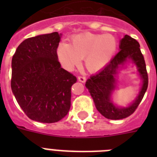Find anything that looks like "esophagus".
Here are the masks:
<instances>
[{"instance_id": "1", "label": "esophagus", "mask_w": 157, "mask_h": 157, "mask_svg": "<svg viewBox=\"0 0 157 157\" xmlns=\"http://www.w3.org/2000/svg\"><path fill=\"white\" fill-rule=\"evenodd\" d=\"M77 79H78L79 81H81V82H82V83L86 82V77L84 76H79L78 77H77Z\"/></svg>"}]
</instances>
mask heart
<instances>
[{
    "mask_svg": "<svg viewBox=\"0 0 157 157\" xmlns=\"http://www.w3.org/2000/svg\"><path fill=\"white\" fill-rule=\"evenodd\" d=\"M117 50V41L110 34L82 33L72 37L71 44L62 41L57 47V56L64 68L71 71L85 58L86 67L91 71L103 68Z\"/></svg>",
    "mask_w": 157,
    "mask_h": 157,
    "instance_id": "obj_1",
    "label": "heart"
}]
</instances>
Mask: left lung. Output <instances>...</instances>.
<instances>
[{"label":"left lung","mask_w":157,"mask_h":157,"mask_svg":"<svg viewBox=\"0 0 157 157\" xmlns=\"http://www.w3.org/2000/svg\"><path fill=\"white\" fill-rule=\"evenodd\" d=\"M120 51L102 70L90 77L86 82V87L93 98L95 107L103 117L110 120L124 119L133 114L141 103L148 86V76L144 55L140 50L139 43L128 35L122 38L120 43ZM128 59L136 65L143 81L141 90L136 100L126 108L117 107L110 100L112 91L115 88L117 70Z\"/></svg>","instance_id":"obj_1"}]
</instances>
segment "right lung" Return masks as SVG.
Segmentation results:
<instances>
[{
	"label": "right lung",
	"instance_id": "obj_1",
	"mask_svg": "<svg viewBox=\"0 0 157 157\" xmlns=\"http://www.w3.org/2000/svg\"><path fill=\"white\" fill-rule=\"evenodd\" d=\"M60 37L55 32L28 38L12 58L11 90L24 113L36 121H59L71 107V88L76 77L58 60Z\"/></svg>",
	"mask_w": 157,
	"mask_h": 157
}]
</instances>
